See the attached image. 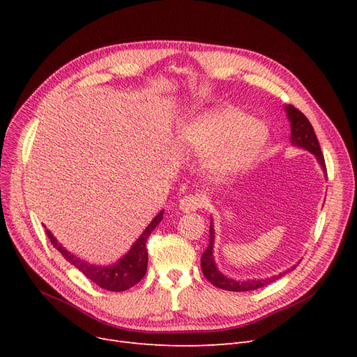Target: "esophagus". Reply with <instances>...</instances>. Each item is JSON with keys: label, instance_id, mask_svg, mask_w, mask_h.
Masks as SVG:
<instances>
[{"label": "esophagus", "instance_id": "esophagus-1", "mask_svg": "<svg viewBox=\"0 0 357 357\" xmlns=\"http://www.w3.org/2000/svg\"><path fill=\"white\" fill-rule=\"evenodd\" d=\"M202 207V199L199 195H186L179 201V208L183 213H192Z\"/></svg>", "mask_w": 357, "mask_h": 357}]
</instances>
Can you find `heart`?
Returning <instances> with one entry per match:
<instances>
[{"label":"heart","instance_id":"1","mask_svg":"<svg viewBox=\"0 0 357 357\" xmlns=\"http://www.w3.org/2000/svg\"><path fill=\"white\" fill-rule=\"evenodd\" d=\"M266 139L264 123L230 107L205 111L185 123L179 131L183 147L195 155L213 153L210 166L220 172L248 163Z\"/></svg>","mask_w":357,"mask_h":357}]
</instances>
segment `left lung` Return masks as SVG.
Returning a JSON list of instances; mask_svg holds the SVG:
<instances>
[{
  "label": "left lung",
  "mask_w": 357,
  "mask_h": 357,
  "mask_svg": "<svg viewBox=\"0 0 357 357\" xmlns=\"http://www.w3.org/2000/svg\"><path fill=\"white\" fill-rule=\"evenodd\" d=\"M287 111V116L291 121V143L294 146L298 147H303L308 152H311L318 163L321 165L323 171L327 176V167H326V162H324V156L321 152V147L320 143H318V139L314 133V128L311 126V123L308 121V119L303 114L301 111L298 108H295L294 105H287L285 107ZM213 248H214V229H213V221H211V226H210V243H208V248L205 250L201 256V269L204 276L207 278L213 285H215L217 288L221 289H226V291H233V292H245V291H255L257 288L261 287H266L275 280H278L279 278H282L284 275H287L289 271L295 269L291 268L282 273L266 278V279H250V280H243V282H238L236 279L227 278L224 276L215 266V261H214V256H213Z\"/></svg>",
  "instance_id": "8db88e82"
}]
</instances>
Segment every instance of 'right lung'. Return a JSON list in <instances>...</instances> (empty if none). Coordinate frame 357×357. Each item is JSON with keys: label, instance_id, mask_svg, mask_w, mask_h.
I'll return each instance as SVG.
<instances>
[{"label": "right lung", "instance_id": "add662e5", "mask_svg": "<svg viewBox=\"0 0 357 357\" xmlns=\"http://www.w3.org/2000/svg\"><path fill=\"white\" fill-rule=\"evenodd\" d=\"M163 218V211H160L152 222L149 224L143 234L137 238L131 249L124 255L117 264L111 265V266H96L86 264V261L81 260L79 257H75L70 252H68L61 243L53 237V234L46 229V234L53 245L54 249H58L62 256L69 261L70 265H73L77 269H79L89 280H92L93 284H97L100 288L112 291V292H121L127 291L131 287H135L139 284L146 275L147 271V249H146V241L152 233L158 224ZM46 227V226H45Z\"/></svg>", "mask_w": 357, "mask_h": 357}]
</instances>
